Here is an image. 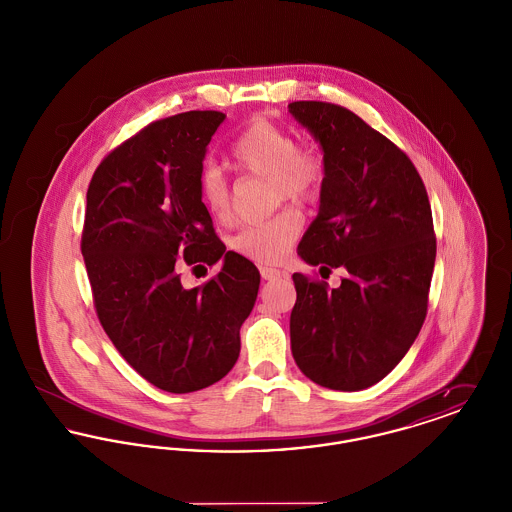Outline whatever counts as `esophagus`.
Returning <instances> with one entry per match:
<instances>
[{"mask_svg": "<svg viewBox=\"0 0 512 512\" xmlns=\"http://www.w3.org/2000/svg\"><path fill=\"white\" fill-rule=\"evenodd\" d=\"M261 276H263L265 280H276V278H280V276H286V272H282V270H278V268L261 267Z\"/></svg>", "mask_w": 512, "mask_h": 512, "instance_id": "1", "label": "esophagus"}]
</instances>
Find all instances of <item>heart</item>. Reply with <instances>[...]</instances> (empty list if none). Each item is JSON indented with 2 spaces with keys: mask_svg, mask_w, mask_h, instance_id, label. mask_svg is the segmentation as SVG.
<instances>
[{
  "mask_svg": "<svg viewBox=\"0 0 512 512\" xmlns=\"http://www.w3.org/2000/svg\"><path fill=\"white\" fill-rule=\"evenodd\" d=\"M232 165L238 171L268 178L272 201L284 199L295 205H309L317 199L324 184L322 153L311 146L297 144L292 132L267 121L253 119L232 146ZM199 199L215 220H226L232 213V194L215 167L199 174ZM301 217L293 209H284L276 217L249 224L234 238V249L257 265H278L288 255L301 232Z\"/></svg>",
  "mask_w": 512,
  "mask_h": 512,
  "instance_id": "obj_1",
  "label": "heart"
}]
</instances>
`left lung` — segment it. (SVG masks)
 Wrapping results in <instances>:
<instances>
[{"mask_svg":"<svg viewBox=\"0 0 512 512\" xmlns=\"http://www.w3.org/2000/svg\"><path fill=\"white\" fill-rule=\"evenodd\" d=\"M295 121L324 153L317 219L297 245L340 288L295 272L293 359L322 388L359 391L386 378L411 349L428 309L436 263L432 209L411 159L349 109L293 101Z\"/></svg>","mask_w":512,"mask_h":512,"instance_id":"1","label":"left lung"}]
</instances>
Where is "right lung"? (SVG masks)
Masks as SVG:
<instances>
[{
	"instance_id": "obj_1",
	"label": "right lung",
	"mask_w": 512,
	"mask_h": 512,
	"mask_svg": "<svg viewBox=\"0 0 512 512\" xmlns=\"http://www.w3.org/2000/svg\"><path fill=\"white\" fill-rule=\"evenodd\" d=\"M226 119L188 111L151 122L113 149L86 194L82 255L99 322L140 376L159 390L190 393L224 378L240 355L261 274L226 251L199 199L207 146ZM220 272L184 289V262Z\"/></svg>"
}]
</instances>
